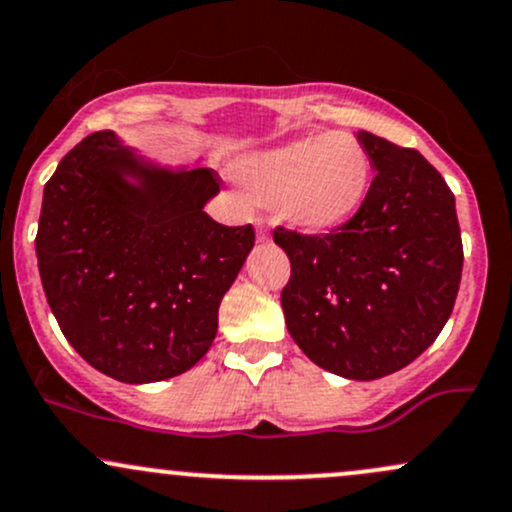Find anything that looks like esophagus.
I'll list each match as a JSON object with an SVG mask.
<instances>
[{
    "label": "esophagus",
    "mask_w": 512,
    "mask_h": 512,
    "mask_svg": "<svg viewBox=\"0 0 512 512\" xmlns=\"http://www.w3.org/2000/svg\"><path fill=\"white\" fill-rule=\"evenodd\" d=\"M257 238H260V240H267V231H264L262 223H257Z\"/></svg>",
    "instance_id": "34e87169"
}]
</instances>
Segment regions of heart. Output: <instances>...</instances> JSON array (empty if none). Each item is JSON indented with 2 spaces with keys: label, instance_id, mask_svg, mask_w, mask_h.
Returning a JSON list of instances; mask_svg holds the SVG:
<instances>
[{
  "label": "heart",
  "instance_id": "heart-1",
  "mask_svg": "<svg viewBox=\"0 0 512 512\" xmlns=\"http://www.w3.org/2000/svg\"><path fill=\"white\" fill-rule=\"evenodd\" d=\"M373 158L344 132L313 134L245 156L236 178L257 204H276L291 226L332 231L354 219L373 185Z\"/></svg>",
  "mask_w": 512,
  "mask_h": 512
}]
</instances>
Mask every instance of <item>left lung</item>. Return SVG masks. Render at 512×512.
<instances>
[{
  "mask_svg": "<svg viewBox=\"0 0 512 512\" xmlns=\"http://www.w3.org/2000/svg\"><path fill=\"white\" fill-rule=\"evenodd\" d=\"M378 170L354 219L330 233L274 228L291 260L286 327L315 366L375 380L436 342L462 279L455 195L416 149L358 132Z\"/></svg>",
  "mask_w": 512,
  "mask_h": 512,
  "instance_id": "1",
  "label": "left lung"
}]
</instances>
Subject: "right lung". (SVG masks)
Returning a JSON list of instances; mask_svg holds the SVG:
<instances>
[{
    "label": "right lung",
    "mask_w": 512,
    "mask_h": 512,
    "mask_svg": "<svg viewBox=\"0 0 512 512\" xmlns=\"http://www.w3.org/2000/svg\"><path fill=\"white\" fill-rule=\"evenodd\" d=\"M211 168L144 163L113 132L62 158L43 192L35 255L52 315L84 361L120 383H156L209 351L219 305L255 228L204 211Z\"/></svg>",
    "instance_id": "1"
}]
</instances>
